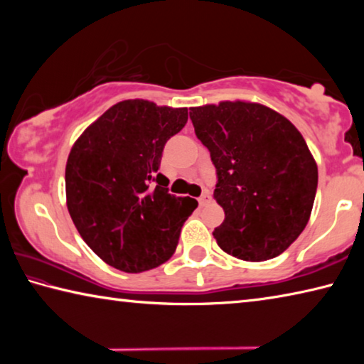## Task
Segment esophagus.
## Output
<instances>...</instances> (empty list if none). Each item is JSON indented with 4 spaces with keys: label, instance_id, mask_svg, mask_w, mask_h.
<instances>
[{
    "label": "esophagus",
    "instance_id": "1",
    "mask_svg": "<svg viewBox=\"0 0 364 364\" xmlns=\"http://www.w3.org/2000/svg\"><path fill=\"white\" fill-rule=\"evenodd\" d=\"M210 199H212L210 193H208V191H204V193H202V196L199 197V204L200 205H207L208 202H210Z\"/></svg>",
    "mask_w": 364,
    "mask_h": 364
}]
</instances>
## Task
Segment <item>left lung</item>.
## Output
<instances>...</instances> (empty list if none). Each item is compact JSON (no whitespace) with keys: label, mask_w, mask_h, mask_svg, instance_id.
Here are the masks:
<instances>
[{"label":"left lung","mask_w":364,"mask_h":364,"mask_svg":"<svg viewBox=\"0 0 364 364\" xmlns=\"http://www.w3.org/2000/svg\"><path fill=\"white\" fill-rule=\"evenodd\" d=\"M189 117L217 170L220 249L247 262L281 255L305 230L316 196L318 168L304 136L262 104L226 101L189 109Z\"/></svg>","instance_id":"1"}]
</instances>
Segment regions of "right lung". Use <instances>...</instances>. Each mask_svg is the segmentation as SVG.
<instances>
[{
	"label": "right lung",
	"instance_id": "1",
	"mask_svg": "<svg viewBox=\"0 0 364 364\" xmlns=\"http://www.w3.org/2000/svg\"><path fill=\"white\" fill-rule=\"evenodd\" d=\"M186 122V107L122 101L73 144L65 167L67 208L83 241L110 267L141 273L173 255L197 202L170 194L159 167L165 143Z\"/></svg>",
	"mask_w": 364,
	"mask_h": 364
}]
</instances>
